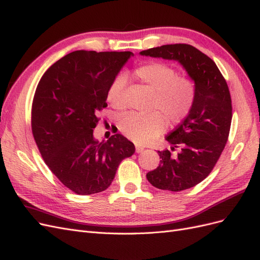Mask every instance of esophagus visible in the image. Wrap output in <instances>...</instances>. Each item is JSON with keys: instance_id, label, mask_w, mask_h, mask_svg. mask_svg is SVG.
I'll use <instances>...</instances> for the list:
<instances>
[{"instance_id": "34e87169", "label": "esophagus", "mask_w": 260, "mask_h": 260, "mask_svg": "<svg viewBox=\"0 0 260 260\" xmlns=\"http://www.w3.org/2000/svg\"><path fill=\"white\" fill-rule=\"evenodd\" d=\"M144 151V148L142 146H136V152L137 153H142Z\"/></svg>"}]
</instances>
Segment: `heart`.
Wrapping results in <instances>:
<instances>
[{
  "label": "heart",
  "instance_id": "obj_1",
  "mask_svg": "<svg viewBox=\"0 0 260 260\" xmlns=\"http://www.w3.org/2000/svg\"><path fill=\"white\" fill-rule=\"evenodd\" d=\"M133 76L154 93L147 115L129 114L119 122V129L128 139L138 144H146L160 136L169 127L183 122L193 111L198 99V86L193 79L179 76L178 70L167 62L152 60L133 70ZM127 78L118 75L107 90V101L116 109L125 107L124 89Z\"/></svg>",
  "mask_w": 260,
  "mask_h": 260
}]
</instances>
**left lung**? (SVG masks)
<instances>
[{
	"mask_svg": "<svg viewBox=\"0 0 260 260\" xmlns=\"http://www.w3.org/2000/svg\"><path fill=\"white\" fill-rule=\"evenodd\" d=\"M145 56L178 60L198 86L193 111L170 132L171 151H158L160 164L147 172L153 186L179 192L195 186L214 169L229 138L232 102L229 88L215 61L190 44L161 45L141 52Z\"/></svg>",
	"mask_w": 260,
	"mask_h": 260,
	"instance_id": "obj_1",
	"label": "left lung"
}]
</instances>
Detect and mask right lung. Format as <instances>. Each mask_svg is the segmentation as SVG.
Instances as JSON below:
<instances>
[{"label":"right lung","instance_id":"add662e5","mask_svg":"<svg viewBox=\"0 0 260 260\" xmlns=\"http://www.w3.org/2000/svg\"><path fill=\"white\" fill-rule=\"evenodd\" d=\"M133 54L75 51L46 70L31 109V128L42 158L69 190L95 194L112 184L122 159L135 144L117 133L95 141L93 129L107 107V90Z\"/></svg>","mask_w":260,"mask_h":260}]
</instances>
